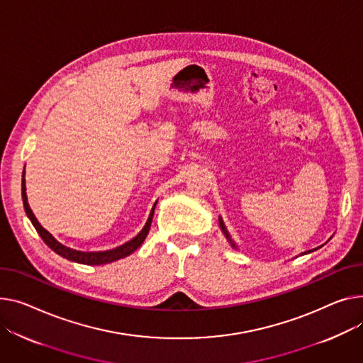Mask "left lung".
Wrapping results in <instances>:
<instances>
[{
    "label": "left lung",
    "instance_id": "1",
    "mask_svg": "<svg viewBox=\"0 0 363 363\" xmlns=\"http://www.w3.org/2000/svg\"><path fill=\"white\" fill-rule=\"evenodd\" d=\"M219 225H220V229H222L223 235H225V236H226V239H228V242L232 245V248L238 250V248H236V245H235V242L232 240V238H230V235H229V232H228V229H226V226H225V223H223V220H222V217H219ZM309 252H311V251H309ZM303 254H306V252H303Z\"/></svg>",
    "mask_w": 363,
    "mask_h": 363
}]
</instances>
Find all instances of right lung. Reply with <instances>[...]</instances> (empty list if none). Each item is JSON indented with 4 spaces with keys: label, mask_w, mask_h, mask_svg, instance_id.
<instances>
[{
    "label": "right lung",
    "mask_w": 363,
    "mask_h": 363,
    "mask_svg": "<svg viewBox=\"0 0 363 363\" xmlns=\"http://www.w3.org/2000/svg\"><path fill=\"white\" fill-rule=\"evenodd\" d=\"M21 199H23V206H24V211H26L28 217L30 219L32 225L35 226L36 232L39 233V236L42 238L43 242L50 247L54 252H57L58 255L69 259V261H74V262H80V264H87V265H101V264H108L112 261H116L119 258H124L128 257L131 252H134L137 248H140V245L144 242V239H146L150 226H152V220H153V214H155V207L157 204V201L153 204L152 211L149 214V219L144 225V228L140 230V233H137L133 239H130L128 242L119 245L116 248L112 250H106V251H79V250H72L69 247L62 245L61 242L48 232L46 229L42 228V225L38 222V219L35 217L29 203H28V196H26V179H24V172H23V179H21Z\"/></svg>",
    "instance_id": "obj_1"
}]
</instances>
